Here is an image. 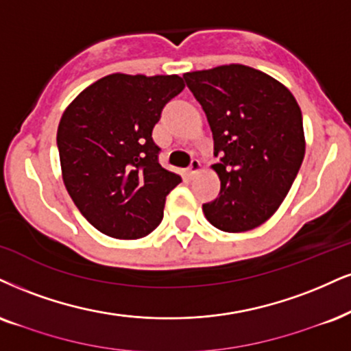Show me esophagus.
Returning a JSON list of instances; mask_svg holds the SVG:
<instances>
[{"label":"esophagus","mask_w":351,"mask_h":351,"mask_svg":"<svg viewBox=\"0 0 351 351\" xmlns=\"http://www.w3.org/2000/svg\"><path fill=\"white\" fill-rule=\"evenodd\" d=\"M200 169H202L200 161H198V159H192V162H190V166H189V169H187L189 176H195V174H198V172H200Z\"/></svg>","instance_id":"34e87169"}]
</instances>
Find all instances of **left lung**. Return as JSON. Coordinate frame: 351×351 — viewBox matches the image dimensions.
Here are the masks:
<instances>
[{
    "label": "left lung",
    "mask_w": 351,
    "mask_h": 351,
    "mask_svg": "<svg viewBox=\"0 0 351 351\" xmlns=\"http://www.w3.org/2000/svg\"><path fill=\"white\" fill-rule=\"evenodd\" d=\"M215 141L221 180L203 213L224 232L261 226L278 210L304 159L302 115L293 94L265 73L223 64L184 75Z\"/></svg>",
    "instance_id": "left-lung-1"
}]
</instances>
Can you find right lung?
Wrapping results in <instances>:
<instances>
[{"instance_id":"1","label":"right lung","mask_w":351,"mask_h":351,"mask_svg":"<svg viewBox=\"0 0 351 351\" xmlns=\"http://www.w3.org/2000/svg\"><path fill=\"white\" fill-rule=\"evenodd\" d=\"M182 77L115 73L86 88L56 132L63 182L77 210L115 239H140L162 221L180 176L159 164L153 128L182 93Z\"/></svg>"}]
</instances>
